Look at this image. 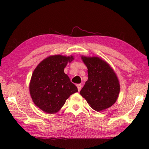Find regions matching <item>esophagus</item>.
<instances>
[{
    "instance_id": "34e87169",
    "label": "esophagus",
    "mask_w": 149,
    "mask_h": 149,
    "mask_svg": "<svg viewBox=\"0 0 149 149\" xmlns=\"http://www.w3.org/2000/svg\"><path fill=\"white\" fill-rule=\"evenodd\" d=\"M77 89H78V91H79L81 90V87H82V85L81 84H77Z\"/></svg>"
}]
</instances>
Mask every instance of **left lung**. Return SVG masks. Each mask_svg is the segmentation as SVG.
Returning <instances> with one entry per match:
<instances>
[{"instance_id":"8db88e82","label":"left lung","mask_w":149,"mask_h":149,"mask_svg":"<svg viewBox=\"0 0 149 149\" xmlns=\"http://www.w3.org/2000/svg\"><path fill=\"white\" fill-rule=\"evenodd\" d=\"M81 59L87 66L88 79L80 94L97 111L109 108L118 99L120 89L115 72L98 57L82 56Z\"/></svg>"}]
</instances>
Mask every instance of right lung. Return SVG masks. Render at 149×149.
I'll list each match as a JSON object with an SVG mask.
<instances>
[{
  "label": "right lung",
  "mask_w": 149,
  "mask_h": 149,
  "mask_svg": "<svg viewBox=\"0 0 149 149\" xmlns=\"http://www.w3.org/2000/svg\"><path fill=\"white\" fill-rule=\"evenodd\" d=\"M74 57L50 56L36 66L32 74L29 91L35 105L45 113H57L66 100L75 92L77 88L64 72V68Z\"/></svg>",
  "instance_id": "obj_1"
}]
</instances>
